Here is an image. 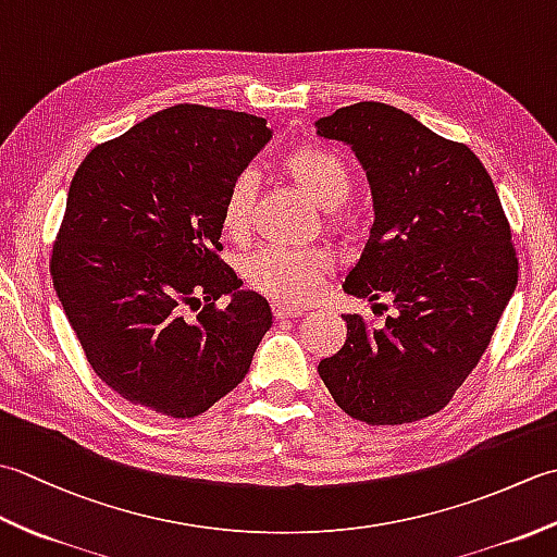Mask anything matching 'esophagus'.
<instances>
[{"instance_id":"1","label":"esophagus","mask_w":557,"mask_h":557,"mask_svg":"<svg viewBox=\"0 0 557 557\" xmlns=\"http://www.w3.org/2000/svg\"><path fill=\"white\" fill-rule=\"evenodd\" d=\"M272 313H275V318H299L304 309H299V306H287V304H272Z\"/></svg>"}]
</instances>
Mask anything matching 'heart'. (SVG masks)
Here are the masks:
<instances>
[{"mask_svg": "<svg viewBox=\"0 0 557 557\" xmlns=\"http://www.w3.org/2000/svg\"><path fill=\"white\" fill-rule=\"evenodd\" d=\"M282 172L299 191L323 210L339 208L351 194V174L335 152L325 148H297L282 162ZM256 203V176L244 172L232 182L222 203V232L230 239H244L251 230ZM333 270V256L325 248H260L242 265L244 280L256 292L280 304L297 306L309 301L318 282Z\"/></svg>", "mask_w": 557, "mask_h": 557, "instance_id": "heart-1", "label": "heart"}]
</instances>
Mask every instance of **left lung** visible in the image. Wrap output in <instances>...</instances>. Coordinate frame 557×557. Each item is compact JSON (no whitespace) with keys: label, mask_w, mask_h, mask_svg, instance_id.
I'll use <instances>...</instances> for the list:
<instances>
[{"label":"left lung","mask_w":557,"mask_h":557,"mask_svg":"<svg viewBox=\"0 0 557 557\" xmlns=\"http://www.w3.org/2000/svg\"><path fill=\"white\" fill-rule=\"evenodd\" d=\"M315 134L351 148L373 198L369 242L342 289L397 309L381 327L342 315L345 347L318 373L351 419H425L474 371L517 287L498 191L467 146L383 102L339 108Z\"/></svg>","instance_id":"left-lung-1"}]
</instances>
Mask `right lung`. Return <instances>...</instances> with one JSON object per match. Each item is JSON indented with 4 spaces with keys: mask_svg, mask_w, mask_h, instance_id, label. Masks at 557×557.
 Here are the masks:
<instances>
[{
    "mask_svg": "<svg viewBox=\"0 0 557 557\" xmlns=\"http://www.w3.org/2000/svg\"><path fill=\"white\" fill-rule=\"evenodd\" d=\"M270 138L260 116L174 104L92 148L71 180L52 282L92 371L132 405L191 419L251 369L272 311L220 260V218Z\"/></svg>",
    "mask_w": 557,
    "mask_h": 557,
    "instance_id": "right-lung-1",
    "label": "right lung"
}]
</instances>
